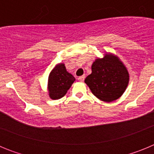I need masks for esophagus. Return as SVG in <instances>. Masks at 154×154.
Segmentation results:
<instances>
[{"label":"esophagus","mask_w":154,"mask_h":154,"mask_svg":"<svg viewBox=\"0 0 154 154\" xmlns=\"http://www.w3.org/2000/svg\"><path fill=\"white\" fill-rule=\"evenodd\" d=\"M85 75H82V76H80V77H79L78 79L79 80L80 82H83L84 80H85Z\"/></svg>","instance_id":"esophagus-1"}]
</instances>
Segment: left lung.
<instances>
[{"label":"left lung","mask_w":154,"mask_h":154,"mask_svg":"<svg viewBox=\"0 0 154 154\" xmlns=\"http://www.w3.org/2000/svg\"><path fill=\"white\" fill-rule=\"evenodd\" d=\"M130 75L121 60L112 53L97 58L92 65V73L85 82L94 96L106 103L115 101L126 91Z\"/></svg>","instance_id":"1"}]
</instances>
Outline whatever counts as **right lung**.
Masks as SVG:
<instances>
[{
  "instance_id": "add662e5",
  "label": "right lung",
  "mask_w": 154,
  "mask_h": 154,
  "mask_svg": "<svg viewBox=\"0 0 154 154\" xmlns=\"http://www.w3.org/2000/svg\"><path fill=\"white\" fill-rule=\"evenodd\" d=\"M75 80V78L74 76L66 70L65 64H57L51 71L48 80L49 97L54 100L63 97Z\"/></svg>"
}]
</instances>
